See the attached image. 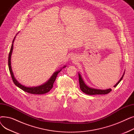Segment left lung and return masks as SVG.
Returning a JSON list of instances; mask_svg holds the SVG:
<instances>
[{
  "label": "left lung",
  "mask_w": 134,
  "mask_h": 134,
  "mask_svg": "<svg viewBox=\"0 0 134 134\" xmlns=\"http://www.w3.org/2000/svg\"><path fill=\"white\" fill-rule=\"evenodd\" d=\"M125 72H124V74H123L122 76L121 77V78L120 79L117 83L116 84V85L114 86V87H116L117 86L118 84L120 82V81L122 80L123 76L124 75ZM79 74V84H80V88L81 90L82 91L83 93H85L88 95H95V94H106L109 93L111 91V89H107V90H99V89H96V88H93L88 87L87 86L85 82L83 80L82 77L80 75V73Z\"/></svg>",
  "instance_id": "1"
}]
</instances>
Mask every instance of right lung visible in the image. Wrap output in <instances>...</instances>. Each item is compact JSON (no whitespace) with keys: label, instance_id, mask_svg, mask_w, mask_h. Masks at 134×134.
Returning a JSON list of instances; mask_svg holds the SVG:
<instances>
[{"label":"right lung","instance_id":"right-lung-1","mask_svg":"<svg viewBox=\"0 0 134 134\" xmlns=\"http://www.w3.org/2000/svg\"><path fill=\"white\" fill-rule=\"evenodd\" d=\"M16 36H15V37H14V39L12 41V43L10 51L9 54V59H8V65H9V71H10L12 79L14 83H15V85L18 87L19 88L29 93L34 94H44L48 92L49 91H50V90L53 88V83L55 80H56V76H57L58 73L61 71L62 69L59 70V71H56L55 72H54V73L51 76V78L49 79V80H48L46 83L43 84V85H41L40 86H36V87H26L24 85H22V84H20L15 78V76H14V75H13V73L12 72V68H11V55H12L13 48V42L15 41ZM65 67H66V66H64L63 68H65Z\"/></svg>","mask_w":134,"mask_h":134}]
</instances>
